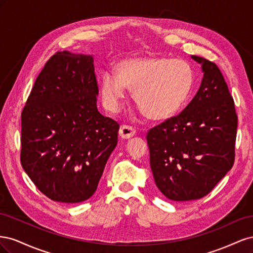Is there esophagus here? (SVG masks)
<instances>
[{
	"instance_id": "obj_1",
	"label": "esophagus",
	"mask_w": 253,
	"mask_h": 253,
	"mask_svg": "<svg viewBox=\"0 0 253 253\" xmlns=\"http://www.w3.org/2000/svg\"><path fill=\"white\" fill-rule=\"evenodd\" d=\"M136 134V129L132 127L131 126H122L119 129V135L122 137L124 139H127L129 137H132Z\"/></svg>"
}]
</instances>
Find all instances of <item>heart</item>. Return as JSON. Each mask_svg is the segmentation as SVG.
Here are the masks:
<instances>
[{
  "label": "heart",
  "mask_w": 253,
  "mask_h": 253,
  "mask_svg": "<svg viewBox=\"0 0 253 253\" xmlns=\"http://www.w3.org/2000/svg\"><path fill=\"white\" fill-rule=\"evenodd\" d=\"M194 82L192 67L183 60L166 57L131 58L117 64V74L105 71L101 96L105 108L117 113L134 89L136 105L151 120L171 118L185 104Z\"/></svg>",
  "instance_id": "b5f03b06"
}]
</instances>
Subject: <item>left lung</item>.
<instances>
[{"label": "left lung", "mask_w": 253, "mask_h": 253, "mask_svg": "<svg viewBox=\"0 0 253 253\" xmlns=\"http://www.w3.org/2000/svg\"><path fill=\"white\" fill-rule=\"evenodd\" d=\"M204 78L196 95L177 116L149 129L150 165L157 188L171 201L200 200L231 169L237 115L217 65L192 56Z\"/></svg>", "instance_id": "left-lung-1"}]
</instances>
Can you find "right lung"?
<instances>
[{"instance_id": "1", "label": "right lung", "mask_w": 253, "mask_h": 253, "mask_svg": "<svg viewBox=\"0 0 253 253\" xmlns=\"http://www.w3.org/2000/svg\"><path fill=\"white\" fill-rule=\"evenodd\" d=\"M91 56L58 51L45 63L22 111L21 164L51 201L76 204L97 190L119 125L97 110Z\"/></svg>"}]
</instances>
